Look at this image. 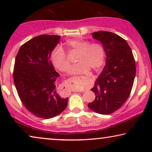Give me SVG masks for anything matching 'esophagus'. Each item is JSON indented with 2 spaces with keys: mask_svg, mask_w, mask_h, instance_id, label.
<instances>
[{
  "mask_svg": "<svg viewBox=\"0 0 152 152\" xmlns=\"http://www.w3.org/2000/svg\"><path fill=\"white\" fill-rule=\"evenodd\" d=\"M79 78H80L82 81H83L84 83L86 82V81L88 80V77H85V76H81Z\"/></svg>",
  "mask_w": 152,
  "mask_h": 152,
  "instance_id": "esophagus-1",
  "label": "esophagus"
}]
</instances>
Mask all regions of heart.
Instances as JSON below:
<instances>
[{
	"label": "heart",
	"instance_id": "obj_1",
	"mask_svg": "<svg viewBox=\"0 0 152 152\" xmlns=\"http://www.w3.org/2000/svg\"><path fill=\"white\" fill-rule=\"evenodd\" d=\"M66 45L72 53H78L76 61L78 62L70 69V74L86 73L90 68L97 70L103 65L105 51L102 45L84 40H70ZM50 60L55 67L60 71H66L70 67V61L67 54L61 45L55 46L50 52Z\"/></svg>",
	"mask_w": 152,
	"mask_h": 152
}]
</instances>
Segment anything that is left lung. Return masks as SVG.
Wrapping results in <instances>:
<instances>
[{
	"mask_svg": "<svg viewBox=\"0 0 152 152\" xmlns=\"http://www.w3.org/2000/svg\"><path fill=\"white\" fill-rule=\"evenodd\" d=\"M106 53V66L91 89L95 95L89 109L109 115L119 109L129 96L136 75V61L127 42L121 37L107 31L93 32Z\"/></svg>",
	"mask_w": 152,
	"mask_h": 152,
	"instance_id": "8db88e82",
	"label": "left lung"
}]
</instances>
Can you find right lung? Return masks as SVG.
Here are the masks:
<instances>
[{
    "mask_svg": "<svg viewBox=\"0 0 152 152\" xmlns=\"http://www.w3.org/2000/svg\"><path fill=\"white\" fill-rule=\"evenodd\" d=\"M59 36L42 34L21 45L14 63L13 77L24 107L37 117L50 119L63 112L68 98L56 91L59 74L50 61V52L60 41Z\"/></svg>",
    "mask_w": 152,
    "mask_h": 152,
    "instance_id": "obj_1",
    "label": "right lung"
}]
</instances>
